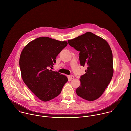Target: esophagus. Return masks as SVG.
<instances>
[{"mask_svg": "<svg viewBox=\"0 0 131 131\" xmlns=\"http://www.w3.org/2000/svg\"><path fill=\"white\" fill-rule=\"evenodd\" d=\"M69 78L70 79H74V76L72 75H70L69 76Z\"/></svg>", "mask_w": 131, "mask_h": 131, "instance_id": "esophagus-1", "label": "esophagus"}]
</instances>
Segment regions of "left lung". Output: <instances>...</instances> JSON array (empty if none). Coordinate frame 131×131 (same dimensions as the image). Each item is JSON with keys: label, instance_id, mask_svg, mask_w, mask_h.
<instances>
[{"label": "left lung", "instance_id": "8db88e82", "mask_svg": "<svg viewBox=\"0 0 131 131\" xmlns=\"http://www.w3.org/2000/svg\"><path fill=\"white\" fill-rule=\"evenodd\" d=\"M68 42L79 52L80 65L87 67L86 73L80 77V86L76 93L86 100L94 101L103 93L113 74L110 46L103 38L89 32Z\"/></svg>", "mask_w": 131, "mask_h": 131}]
</instances>
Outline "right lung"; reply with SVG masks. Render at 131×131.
Returning a JSON list of instances; mask_svg holds the SVG:
<instances>
[{
  "label": "right lung",
  "instance_id": "obj_1",
  "mask_svg": "<svg viewBox=\"0 0 131 131\" xmlns=\"http://www.w3.org/2000/svg\"><path fill=\"white\" fill-rule=\"evenodd\" d=\"M67 44L66 41L39 37L29 43L22 51L19 60L22 79L42 101H48L58 96L68 81L66 76L50 70Z\"/></svg>",
  "mask_w": 131,
  "mask_h": 131
}]
</instances>
